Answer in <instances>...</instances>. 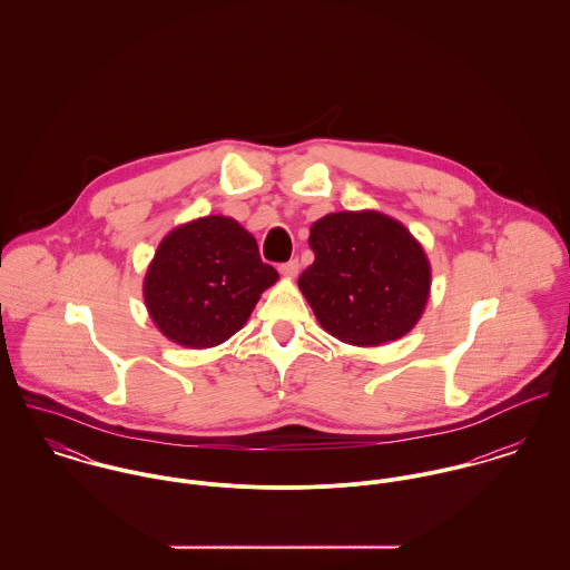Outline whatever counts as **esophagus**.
<instances>
[{
  "mask_svg": "<svg viewBox=\"0 0 570 570\" xmlns=\"http://www.w3.org/2000/svg\"><path fill=\"white\" fill-rule=\"evenodd\" d=\"M298 261L296 258H292V261H287V263H283L278 269H281V274L283 276H289V278H294V276H298Z\"/></svg>",
  "mask_w": 570,
  "mask_h": 570,
  "instance_id": "obj_1",
  "label": "esophagus"
}]
</instances>
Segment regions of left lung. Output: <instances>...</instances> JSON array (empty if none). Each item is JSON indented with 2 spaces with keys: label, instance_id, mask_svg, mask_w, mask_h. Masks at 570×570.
Wrapping results in <instances>:
<instances>
[{
  "label": "left lung",
  "instance_id": "left-lung-1",
  "mask_svg": "<svg viewBox=\"0 0 570 570\" xmlns=\"http://www.w3.org/2000/svg\"><path fill=\"white\" fill-rule=\"evenodd\" d=\"M314 263L298 287L318 323L348 344L406 335L430 296V263L406 228L375 210L331 213L312 226Z\"/></svg>",
  "mask_w": 570,
  "mask_h": 570
}]
</instances>
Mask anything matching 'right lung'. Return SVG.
<instances>
[{
  "label": "right lung",
  "instance_id": "obj_1",
  "mask_svg": "<svg viewBox=\"0 0 570 570\" xmlns=\"http://www.w3.org/2000/svg\"><path fill=\"white\" fill-rule=\"evenodd\" d=\"M276 281L244 226L213 215L164 237L145 276V303L170 342L208 348L235 335Z\"/></svg>",
  "mask_w": 570,
  "mask_h": 570
}]
</instances>
